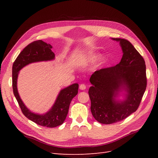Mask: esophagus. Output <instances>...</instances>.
Wrapping results in <instances>:
<instances>
[{
    "label": "esophagus",
    "instance_id": "1",
    "mask_svg": "<svg viewBox=\"0 0 158 158\" xmlns=\"http://www.w3.org/2000/svg\"><path fill=\"white\" fill-rule=\"evenodd\" d=\"M79 89L81 90H84L86 89V85L85 84H81L79 85Z\"/></svg>",
    "mask_w": 158,
    "mask_h": 158
}]
</instances>
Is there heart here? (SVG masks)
<instances>
[{"label":"heart","mask_w":158,"mask_h":158,"mask_svg":"<svg viewBox=\"0 0 158 158\" xmlns=\"http://www.w3.org/2000/svg\"><path fill=\"white\" fill-rule=\"evenodd\" d=\"M99 58V56L97 55V54H91L88 56V58H86V61L87 62H95L96 60H97Z\"/></svg>","instance_id":"heart-1"}]
</instances>
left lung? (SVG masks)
Instances as JSON below:
<instances>
[{"mask_svg":"<svg viewBox=\"0 0 158 158\" xmlns=\"http://www.w3.org/2000/svg\"><path fill=\"white\" fill-rule=\"evenodd\" d=\"M119 41L123 51L116 66L94 73L89 79L91 112L96 121L103 124L116 123L126 119L139 108L147 87L146 65L142 56L125 39ZM122 89L127 92L123 102L116 100Z\"/></svg>","mask_w":158,"mask_h":158,"instance_id":"left-lung-1","label":"left lung"}]
</instances>
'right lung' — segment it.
I'll list each match as a JSON object with an SVG mask.
<instances>
[{
	"instance_id": "add662e5",
	"label": "right lung",
	"mask_w": 158,
	"mask_h": 158,
	"mask_svg": "<svg viewBox=\"0 0 158 158\" xmlns=\"http://www.w3.org/2000/svg\"><path fill=\"white\" fill-rule=\"evenodd\" d=\"M52 48L51 45L42 40L30 43L20 52L12 67L13 91L23 114L38 125L48 127H55L64 122L70 102L78 93L79 85L74 83L62 89L52 109L44 115H39L31 112L23 103L17 88V79L19 71L25 66L32 62L48 61L54 59L55 54L52 51Z\"/></svg>"
}]
</instances>
